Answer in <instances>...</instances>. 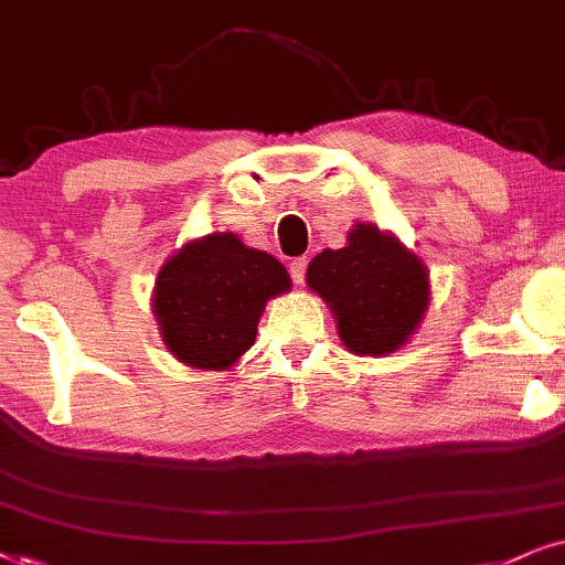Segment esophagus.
I'll return each mask as SVG.
<instances>
[{"mask_svg":"<svg viewBox=\"0 0 565 565\" xmlns=\"http://www.w3.org/2000/svg\"><path fill=\"white\" fill-rule=\"evenodd\" d=\"M289 274L295 284H305V274H307V258H295L289 263Z\"/></svg>","mask_w":565,"mask_h":565,"instance_id":"34e87169","label":"esophagus"}]
</instances>
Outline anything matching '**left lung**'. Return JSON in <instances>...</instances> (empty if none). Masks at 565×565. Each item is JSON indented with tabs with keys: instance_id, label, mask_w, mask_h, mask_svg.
<instances>
[{
	"instance_id": "obj_1",
	"label": "left lung",
	"mask_w": 565,
	"mask_h": 565,
	"mask_svg": "<svg viewBox=\"0 0 565 565\" xmlns=\"http://www.w3.org/2000/svg\"><path fill=\"white\" fill-rule=\"evenodd\" d=\"M307 284L335 312L343 343L370 356L401 349L428 307L424 263L372 224L351 230L341 250L315 255Z\"/></svg>"
}]
</instances>
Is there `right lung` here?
<instances>
[{
    "label": "right lung",
    "instance_id": "add662e5",
    "mask_svg": "<svg viewBox=\"0 0 565 565\" xmlns=\"http://www.w3.org/2000/svg\"><path fill=\"white\" fill-rule=\"evenodd\" d=\"M291 287L268 253L235 235L188 243L157 276L154 315L172 356L199 370H224L250 349L270 297Z\"/></svg>",
    "mask_w": 565,
    "mask_h": 565
}]
</instances>
